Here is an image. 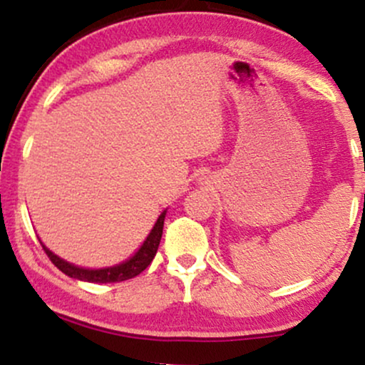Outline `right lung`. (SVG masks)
<instances>
[{"label": "right lung", "mask_w": 365, "mask_h": 365, "mask_svg": "<svg viewBox=\"0 0 365 365\" xmlns=\"http://www.w3.org/2000/svg\"><path fill=\"white\" fill-rule=\"evenodd\" d=\"M165 215L163 212L161 216L158 217L156 225L154 228L150 230L149 237L145 238L144 245L140 247L139 252L133 255L132 259L125 261L123 264H118L115 267H104V269H83V267L73 266V264L63 261V259L54 255L51 250L46 249L43 245L44 252L48 254V257L51 259V262L61 273L68 274L70 278L75 279H82V282H89V283H118V282H125V279L133 278V276L140 274L145 267L153 262L154 255L158 252L159 242H161V235H163V225H165Z\"/></svg>", "instance_id": "1"}]
</instances>
